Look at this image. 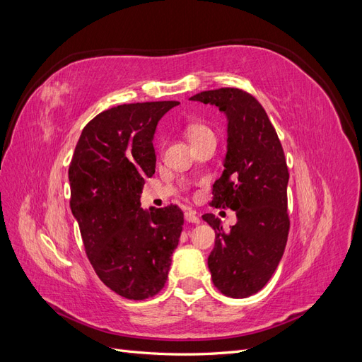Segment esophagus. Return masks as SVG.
I'll list each match as a JSON object with an SVG mask.
<instances>
[{
    "instance_id": "1",
    "label": "esophagus",
    "mask_w": 362,
    "mask_h": 362,
    "mask_svg": "<svg viewBox=\"0 0 362 362\" xmlns=\"http://www.w3.org/2000/svg\"><path fill=\"white\" fill-rule=\"evenodd\" d=\"M184 217H185V221H187L189 223H201V218L198 217V214H196V211H193V210L185 211Z\"/></svg>"
}]
</instances>
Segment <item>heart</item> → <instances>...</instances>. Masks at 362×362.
<instances>
[{
  "instance_id": "b5f03b06",
  "label": "heart",
  "mask_w": 362,
  "mask_h": 362,
  "mask_svg": "<svg viewBox=\"0 0 362 362\" xmlns=\"http://www.w3.org/2000/svg\"><path fill=\"white\" fill-rule=\"evenodd\" d=\"M185 131H187V136H189L190 141H196V140H199L205 136L213 134V131L210 128H208L204 124H198V122L190 124L187 128H185Z\"/></svg>"
}]
</instances>
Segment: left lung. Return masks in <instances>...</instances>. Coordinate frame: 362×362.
<instances>
[{
	"mask_svg": "<svg viewBox=\"0 0 362 362\" xmlns=\"http://www.w3.org/2000/svg\"><path fill=\"white\" fill-rule=\"evenodd\" d=\"M190 100L218 107L228 119L225 169L213 184L211 205L231 208L237 223L223 231L214 214L202 216L216 233L208 269L218 291L249 298L269 282L287 245L286 156L266 110L250 93L222 87Z\"/></svg>",
	"mask_w": 362,
	"mask_h": 362,
	"instance_id": "1",
	"label": "left lung"
}]
</instances>
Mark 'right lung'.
Masks as SVG:
<instances>
[{"mask_svg": "<svg viewBox=\"0 0 362 362\" xmlns=\"http://www.w3.org/2000/svg\"><path fill=\"white\" fill-rule=\"evenodd\" d=\"M178 101L122 104L83 128L69 164L71 210L87 258L105 286L131 300L166 284L184 225L177 205L140 206L145 178L156 173L152 139Z\"/></svg>", "mask_w": 362, "mask_h": 362, "instance_id": "right-lung-1", "label": "right lung"}]
</instances>
